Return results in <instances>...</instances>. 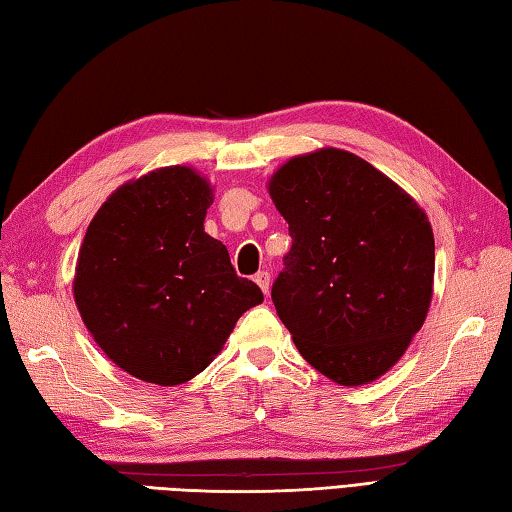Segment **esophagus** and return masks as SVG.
I'll list each match as a JSON object with an SVG mask.
<instances>
[{"instance_id":"obj_1","label":"esophagus","mask_w":512,"mask_h":512,"mask_svg":"<svg viewBox=\"0 0 512 512\" xmlns=\"http://www.w3.org/2000/svg\"><path fill=\"white\" fill-rule=\"evenodd\" d=\"M255 284L262 288L264 295H268V290H270V273H266V270H259V273L255 275Z\"/></svg>"}]
</instances>
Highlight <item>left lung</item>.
Instances as JSON below:
<instances>
[{"label":"left lung","mask_w":512,"mask_h":512,"mask_svg":"<svg viewBox=\"0 0 512 512\" xmlns=\"http://www.w3.org/2000/svg\"><path fill=\"white\" fill-rule=\"evenodd\" d=\"M268 193L292 237L273 284L279 319L317 372L345 387L372 383L427 319L436 270L427 213L336 147L284 162Z\"/></svg>","instance_id":"left-lung-1"}]
</instances>
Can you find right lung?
Segmentation results:
<instances>
[{"label":"right lung","instance_id":"add662e5","mask_svg":"<svg viewBox=\"0 0 512 512\" xmlns=\"http://www.w3.org/2000/svg\"><path fill=\"white\" fill-rule=\"evenodd\" d=\"M213 187L173 165L125 182L96 211L74 270L85 328L123 372L182 385L220 354L246 310L264 301L204 233Z\"/></svg>","mask_w":512,"mask_h":512}]
</instances>
